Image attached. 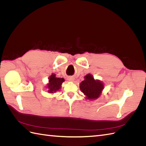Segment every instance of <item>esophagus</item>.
<instances>
[{"mask_svg":"<svg viewBox=\"0 0 146 146\" xmlns=\"http://www.w3.org/2000/svg\"><path fill=\"white\" fill-rule=\"evenodd\" d=\"M68 80L70 82H73L74 80V78L73 77H68Z\"/></svg>","mask_w":146,"mask_h":146,"instance_id":"esophagus-1","label":"esophagus"}]
</instances>
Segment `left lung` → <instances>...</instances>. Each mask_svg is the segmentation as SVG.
I'll return each mask as SVG.
<instances>
[{"label":"left lung","mask_w":146,"mask_h":146,"mask_svg":"<svg viewBox=\"0 0 146 146\" xmlns=\"http://www.w3.org/2000/svg\"><path fill=\"white\" fill-rule=\"evenodd\" d=\"M85 80L80 83V89L88 100L97 99L101 95L104 85L99 80H95L91 74H88L84 77Z\"/></svg>","instance_id":"obj_1"}]
</instances>
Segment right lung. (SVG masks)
<instances>
[{"mask_svg": "<svg viewBox=\"0 0 146 146\" xmlns=\"http://www.w3.org/2000/svg\"><path fill=\"white\" fill-rule=\"evenodd\" d=\"M64 82V79L63 78H57L55 74H52L48 78V83L47 85L48 92L54 94L57 91H59Z\"/></svg>", "mask_w": 146, "mask_h": 146, "instance_id": "add662e5", "label": "right lung"}]
</instances>
